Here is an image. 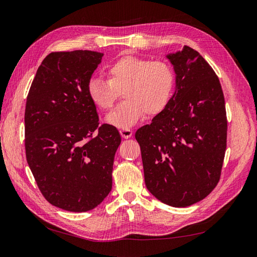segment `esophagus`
Segmentation results:
<instances>
[{"label":"esophagus","instance_id":"34e87169","mask_svg":"<svg viewBox=\"0 0 257 257\" xmlns=\"http://www.w3.org/2000/svg\"><path fill=\"white\" fill-rule=\"evenodd\" d=\"M120 135L123 139H129L133 136V130H130L129 128H122L120 129Z\"/></svg>","mask_w":257,"mask_h":257}]
</instances>
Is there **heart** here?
<instances>
[{"label":"heart","mask_w":257,"mask_h":257,"mask_svg":"<svg viewBox=\"0 0 257 257\" xmlns=\"http://www.w3.org/2000/svg\"><path fill=\"white\" fill-rule=\"evenodd\" d=\"M107 80L91 78L88 95L97 108L108 110L121 92L123 102L109 113L106 121L118 128H128L144 113L156 115L167 106L175 85V71L164 61L124 56L106 69Z\"/></svg>","instance_id":"b5f03b06"}]
</instances>
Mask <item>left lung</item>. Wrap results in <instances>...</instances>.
Segmentation results:
<instances>
[{"mask_svg": "<svg viewBox=\"0 0 257 257\" xmlns=\"http://www.w3.org/2000/svg\"><path fill=\"white\" fill-rule=\"evenodd\" d=\"M176 90L150 124L137 130L144 181L157 200L186 207L206 197L220 178L227 144L225 98L218 77L192 48L166 55Z\"/></svg>", "mask_w": 257, "mask_h": 257, "instance_id": "1", "label": "left lung"}]
</instances>
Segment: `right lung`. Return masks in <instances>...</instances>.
<instances>
[{"mask_svg":"<svg viewBox=\"0 0 257 257\" xmlns=\"http://www.w3.org/2000/svg\"><path fill=\"white\" fill-rule=\"evenodd\" d=\"M103 53L53 52L39 66L25 110L28 165L49 203L68 212H88L108 195L116 127L100 126L88 82Z\"/></svg>","mask_w":257,"mask_h":257,"instance_id":"add662e5","label":"right lung"}]
</instances>
